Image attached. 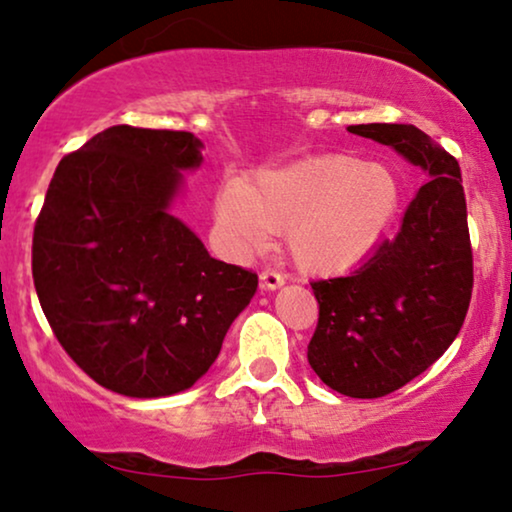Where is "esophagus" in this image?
<instances>
[{
	"mask_svg": "<svg viewBox=\"0 0 512 512\" xmlns=\"http://www.w3.org/2000/svg\"><path fill=\"white\" fill-rule=\"evenodd\" d=\"M284 284H286V277L282 275V272H277V270L261 272V286L265 291H277V289H282Z\"/></svg>",
	"mask_w": 512,
	"mask_h": 512,
	"instance_id": "obj_1",
	"label": "esophagus"
}]
</instances>
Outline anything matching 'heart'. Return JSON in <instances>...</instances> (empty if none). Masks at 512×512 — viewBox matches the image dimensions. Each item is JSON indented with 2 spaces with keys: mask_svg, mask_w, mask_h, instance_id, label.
<instances>
[{
  "mask_svg": "<svg viewBox=\"0 0 512 512\" xmlns=\"http://www.w3.org/2000/svg\"><path fill=\"white\" fill-rule=\"evenodd\" d=\"M401 209L389 167L352 156H312L249 181L228 177L214 221L235 256L261 251L282 230L286 254L307 275L345 272L373 254Z\"/></svg>",
  "mask_w": 512,
  "mask_h": 512,
  "instance_id": "heart-1",
  "label": "heart"
}]
</instances>
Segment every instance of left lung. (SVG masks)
Here are the masks:
<instances>
[{
	"mask_svg": "<svg viewBox=\"0 0 512 512\" xmlns=\"http://www.w3.org/2000/svg\"><path fill=\"white\" fill-rule=\"evenodd\" d=\"M349 132L389 146L426 174L398 233L347 277L312 282L319 324L307 361L338 394L380 398L422 375L452 345L473 289L459 163L415 125Z\"/></svg>",
	"mask_w": 512,
	"mask_h": 512,
	"instance_id": "1",
	"label": "left lung"
}]
</instances>
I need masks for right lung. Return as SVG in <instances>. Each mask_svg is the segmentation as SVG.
Returning <instances> with one entry per match:
<instances>
[{"instance_id":"obj_1","label":"right lung","mask_w":512,"mask_h":512,"mask_svg":"<svg viewBox=\"0 0 512 512\" xmlns=\"http://www.w3.org/2000/svg\"><path fill=\"white\" fill-rule=\"evenodd\" d=\"M202 149L191 132L114 125L62 158L48 186L34 289L65 352L116 394L191 389L258 289L172 212Z\"/></svg>"}]
</instances>
